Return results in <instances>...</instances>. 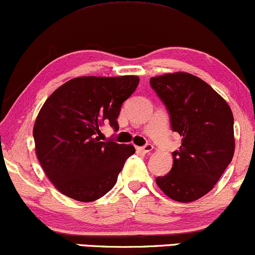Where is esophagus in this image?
Segmentation results:
<instances>
[{
    "mask_svg": "<svg viewBox=\"0 0 255 255\" xmlns=\"http://www.w3.org/2000/svg\"><path fill=\"white\" fill-rule=\"evenodd\" d=\"M152 149H154V145L150 144V143H146L145 145L139 146L138 150L142 151V152H144V154H149V152L152 151Z\"/></svg>",
    "mask_w": 255,
    "mask_h": 255,
    "instance_id": "1",
    "label": "esophagus"
}]
</instances>
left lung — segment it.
<instances>
[{
  "label": "left lung",
  "mask_w": 255,
  "mask_h": 255,
  "mask_svg": "<svg viewBox=\"0 0 255 255\" xmlns=\"http://www.w3.org/2000/svg\"><path fill=\"white\" fill-rule=\"evenodd\" d=\"M150 86L168 111L172 130L182 137L180 148L172 152V169L157 176L156 184L176 202H193L212 190L234 156L232 110L191 74L151 77Z\"/></svg>",
  "instance_id": "8db88e82"
}]
</instances>
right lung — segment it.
I'll return each instance as SVG.
<instances>
[{"instance_id":"obj_1","label":"right lung","mask_w":255,"mask_h":255,"mask_svg":"<svg viewBox=\"0 0 255 255\" xmlns=\"http://www.w3.org/2000/svg\"><path fill=\"white\" fill-rule=\"evenodd\" d=\"M137 76L76 77L47 98L33 128L37 157L59 192L94 202L116 185L134 146L101 142L104 124L118 131L122 105L138 86Z\"/></svg>"}]
</instances>
